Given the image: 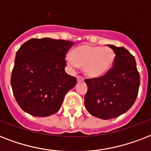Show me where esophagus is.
<instances>
[{"mask_svg": "<svg viewBox=\"0 0 151 151\" xmlns=\"http://www.w3.org/2000/svg\"><path fill=\"white\" fill-rule=\"evenodd\" d=\"M77 79H78V82H82V81H84V78H83L81 76H78V77H77Z\"/></svg>", "mask_w": 151, "mask_h": 151, "instance_id": "34e87169", "label": "esophagus"}]
</instances>
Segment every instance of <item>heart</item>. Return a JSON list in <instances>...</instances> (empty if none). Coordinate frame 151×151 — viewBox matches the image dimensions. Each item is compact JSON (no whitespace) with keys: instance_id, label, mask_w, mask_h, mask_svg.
<instances>
[{"instance_id":"1","label":"heart","mask_w":151,"mask_h":151,"mask_svg":"<svg viewBox=\"0 0 151 151\" xmlns=\"http://www.w3.org/2000/svg\"><path fill=\"white\" fill-rule=\"evenodd\" d=\"M114 59V52L110 48L82 45L73 49L66 61L74 68L84 66V72L90 78H100L111 69Z\"/></svg>"}]
</instances>
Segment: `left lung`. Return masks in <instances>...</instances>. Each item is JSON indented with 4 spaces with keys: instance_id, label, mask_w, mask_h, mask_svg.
<instances>
[{
    "instance_id": "1",
    "label": "left lung",
    "mask_w": 151,
    "mask_h": 151,
    "mask_svg": "<svg viewBox=\"0 0 151 151\" xmlns=\"http://www.w3.org/2000/svg\"><path fill=\"white\" fill-rule=\"evenodd\" d=\"M107 46L115 54L113 68L100 78L85 80V107L89 114L104 120L128 111L136 101L140 84L133 55L123 47Z\"/></svg>"
}]
</instances>
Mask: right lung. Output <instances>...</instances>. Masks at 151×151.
<instances>
[{
	"instance_id": "add662e5",
	"label": "right lung",
	"mask_w": 151,
	"mask_h": 151,
	"mask_svg": "<svg viewBox=\"0 0 151 151\" xmlns=\"http://www.w3.org/2000/svg\"><path fill=\"white\" fill-rule=\"evenodd\" d=\"M73 45L65 40L33 38L17 51L11 85L25 112L48 117L59 111L66 93L77 83L65 71V57Z\"/></svg>"
}]
</instances>
